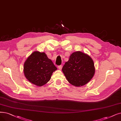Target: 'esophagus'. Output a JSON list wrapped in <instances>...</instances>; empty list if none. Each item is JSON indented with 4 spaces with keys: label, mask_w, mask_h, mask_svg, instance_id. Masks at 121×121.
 Masks as SVG:
<instances>
[{
    "label": "esophagus",
    "mask_w": 121,
    "mask_h": 121,
    "mask_svg": "<svg viewBox=\"0 0 121 121\" xmlns=\"http://www.w3.org/2000/svg\"><path fill=\"white\" fill-rule=\"evenodd\" d=\"M58 68L60 70H61V69H62V65H59V66H58Z\"/></svg>",
    "instance_id": "esophagus-1"
}]
</instances>
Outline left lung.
I'll use <instances>...</instances> for the list:
<instances>
[{
	"label": "left lung",
	"instance_id": "1",
	"mask_svg": "<svg viewBox=\"0 0 121 121\" xmlns=\"http://www.w3.org/2000/svg\"><path fill=\"white\" fill-rule=\"evenodd\" d=\"M62 71L69 83L80 87L86 84L93 78L95 69L93 60L89 55L77 51L70 55Z\"/></svg>",
	"mask_w": 121,
	"mask_h": 121
}]
</instances>
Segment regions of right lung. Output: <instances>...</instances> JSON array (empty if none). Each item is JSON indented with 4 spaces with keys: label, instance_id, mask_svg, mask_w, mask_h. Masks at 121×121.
I'll return each mask as SVG.
<instances>
[{
    "label": "right lung",
    "instance_id": "add662e5",
    "mask_svg": "<svg viewBox=\"0 0 121 121\" xmlns=\"http://www.w3.org/2000/svg\"><path fill=\"white\" fill-rule=\"evenodd\" d=\"M57 68L45 52L35 51L24 62L23 72L27 79L37 86L46 84Z\"/></svg>",
    "mask_w": 121,
    "mask_h": 121
}]
</instances>
